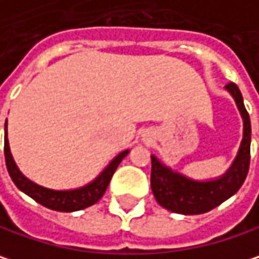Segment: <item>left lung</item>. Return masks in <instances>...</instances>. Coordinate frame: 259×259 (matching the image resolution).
<instances>
[{
    "label": "left lung",
    "mask_w": 259,
    "mask_h": 259,
    "mask_svg": "<svg viewBox=\"0 0 259 259\" xmlns=\"http://www.w3.org/2000/svg\"><path fill=\"white\" fill-rule=\"evenodd\" d=\"M226 91L233 97L237 110L243 120V137L237 155L229 169L220 177L208 180H194L174 171L160 159L152 155V176L150 186L157 203L181 215L205 213L217 208L236 193L248 176L250 160V119L240 90L236 83H227Z\"/></svg>",
    "instance_id": "1"
}]
</instances>
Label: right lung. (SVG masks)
I'll use <instances>...</instances> for the list:
<instances>
[{"label":"right lung","mask_w":259,"mask_h":259,"mask_svg":"<svg viewBox=\"0 0 259 259\" xmlns=\"http://www.w3.org/2000/svg\"><path fill=\"white\" fill-rule=\"evenodd\" d=\"M130 153V150H122L119 155L113 157L109 165L103 169L99 176L93 181L85 184L82 187L69 189V190H54L48 189L44 186L36 184L35 181L29 180L28 177L23 176V172L16 165L11 150H10L9 139H7V120H6V134H4V155H6V165L9 169V174L13 180V183L17 186V189L29 197H32L39 205L46 206L48 209L59 211V212H75L85 209L94 203H97L103 197L106 192L112 176L115 174L118 165L122 162V159Z\"/></svg>","instance_id":"1"}]
</instances>
